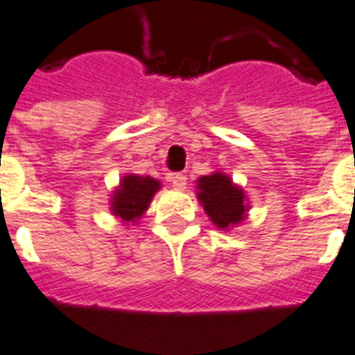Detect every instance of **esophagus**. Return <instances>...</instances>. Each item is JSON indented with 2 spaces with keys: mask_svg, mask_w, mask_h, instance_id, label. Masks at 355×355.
<instances>
[{
  "mask_svg": "<svg viewBox=\"0 0 355 355\" xmlns=\"http://www.w3.org/2000/svg\"><path fill=\"white\" fill-rule=\"evenodd\" d=\"M169 182L177 189H184L186 187V175L184 173H173L171 177H169Z\"/></svg>",
  "mask_w": 355,
  "mask_h": 355,
  "instance_id": "34e87169",
  "label": "esophagus"
}]
</instances>
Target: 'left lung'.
Listing matches in <instances>:
<instances>
[{
  "label": "left lung",
  "instance_id": "1",
  "mask_svg": "<svg viewBox=\"0 0 355 355\" xmlns=\"http://www.w3.org/2000/svg\"><path fill=\"white\" fill-rule=\"evenodd\" d=\"M198 200L217 227L241 223L246 215L244 193L223 173H213L198 180Z\"/></svg>",
  "mask_w": 355,
  "mask_h": 355
}]
</instances>
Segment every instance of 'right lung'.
I'll return each instance as SVG.
<instances>
[{
  "label": "right lung",
  "mask_w": 355,
  "mask_h": 355,
  "mask_svg": "<svg viewBox=\"0 0 355 355\" xmlns=\"http://www.w3.org/2000/svg\"><path fill=\"white\" fill-rule=\"evenodd\" d=\"M158 187H160V182L151 177H137V175L123 177L120 187L112 197V213L122 220L135 223L148 209Z\"/></svg>",
  "instance_id": "obj_1"
}]
</instances>
